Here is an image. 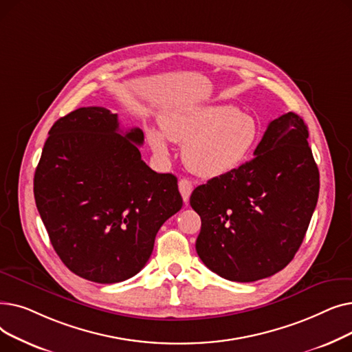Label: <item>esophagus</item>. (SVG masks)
Here are the masks:
<instances>
[{
	"label": "esophagus",
	"instance_id": "obj_1",
	"mask_svg": "<svg viewBox=\"0 0 352 352\" xmlns=\"http://www.w3.org/2000/svg\"><path fill=\"white\" fill-rule=\"evenodd\" d=\"M178 188H179V192H181V195H182L184 202H186V204H187V202L190 201V195H191V192H192V184H191V181H188V179H186V178L179 179Z\"/></svg>",
	"mask_w": 352,
	"mask_h": 352
}]
</instances>
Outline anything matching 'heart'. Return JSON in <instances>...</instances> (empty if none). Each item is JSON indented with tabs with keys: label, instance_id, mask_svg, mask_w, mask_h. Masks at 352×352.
<instances>
[{
	"label": "heart",
	"instance_id": "obj_1",
	"mask_svg": "<svg viewBox=\"0 0 352 352\" xmlns=\"http://www.w3.org/2000/svg\"><path fill=\"white\" fill-rule=\"evenodd\" d=\"M162 133L146 131L148 142L160 158H166L168 140L182 144L187 168L202 178H215L241 166L258 141L256 121L232 105H191L166 111Z\"/></svg>",
	"mask_w": 352,
	"mask_h": 352
}]
</instances>
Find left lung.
<instances>
[{"label": "left lung", "instance_id": "obj_1", "mask_svg": "<svg viewBox=\"0 0 352 352\" xmlns=\"http://www.w3.org/2000/svg\"><path fill=\"white\" fill-rule=\"evenodd\" d=\"M307 138L304 120L283 114L268 124L251 161L192 191L190 204L201 217L195 248L212 272L252 283L291 263L320 192Z\"/></svg>", "mask_w": 352, "mask_h": 352}]
</instances>
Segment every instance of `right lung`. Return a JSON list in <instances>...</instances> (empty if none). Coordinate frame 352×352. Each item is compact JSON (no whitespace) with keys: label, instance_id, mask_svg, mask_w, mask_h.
<instances>
[{"label":"right lung","instance_id":"add662e5","mask_svg":"<svg viewBox=\"0 0 352 352\" xmlns=\"http://www.w3.org/2000/svg\"><path fill=\"white\" fill-rule=\"evenodd\" d=\"M34 175V197L65 267L98 284L131 278L150 260L155 235L182 207L177 177L141 160L140 128L82 107L55 121Z\"/></svg>","mask_w":352,"mask_h":352}]
</instances>
